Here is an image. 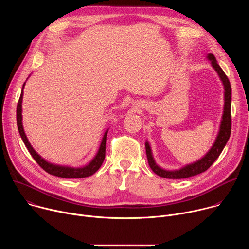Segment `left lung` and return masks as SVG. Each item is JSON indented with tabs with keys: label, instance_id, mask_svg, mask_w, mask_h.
Here are the masks:
<instances>
[{
	"label": "left lung",
	"instance_id": "left-lung-1",
	"mask_svg": "<svg viewBox=\"0 0 249 249\" xmlns=\"http://www.w3.org/2000/svg\"><path fill=\"white\" fill-rule=\"evenodd\" d=\"M207 58L211 61V64L216 70L221 81L223 82L224 89H225V105H224V113L222 117V122L220 126V131L217 136V139L215 141L214 145L211 148V150L203 157L201 160L187 164L184 167L177 169V170H165L160 167L152 155L151 147L149 142H146V154L148 158V162L152 170L158 174L160 177H164V178L169 179H181V178H187V177L197 175L199 173H202L206 171L214 161L219 158L221 153L223 152L227 142L230 139L231 132V88L230 81L228 77L226 76L225 72L220 67V65L217 63V60L215 56L213 54H208Z\"/></svg>",
	"mask_w": 249,
	"mask_h": 249
}]
</instances>
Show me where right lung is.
I'll use <instances>...</instances> for the list:
<instances>
[{
	"mask_svg": "<svg viewBox=\"0 0 249 249\" xmlns=\"http://www.w3.org/2000/svg\"><path fill=\"white\" fill-rule=\"evenodd\" d=\"M24 87V84H23ZM23 87L21 89V93L18 102L17 106V124H18V129L19 132V135L23 141V143L25 147L27 148L28 152L30 153L31 157L35 160L41 168H43L46 172L49 174L62 177V178H84V177H88L95 173L98 168L101 166L104 159H105V145H106V136H107L108 130L106 131L103 135L101 144L99 147V150L96 154V156L93 158V160L86 166L83 167H69V166H62V165H57L50 163L46 161L43 158H41L36 152L34 151V149L31 147L29 144V142L26 138V135L24 133L23 127H22V116H21V103H22V95H23Z\"/></svg>",
	"mask_w": 249,
	"mask_h": 249,
	"instance_id": "right-lung-1",
	"label": "right lung"
}]
</instances>
